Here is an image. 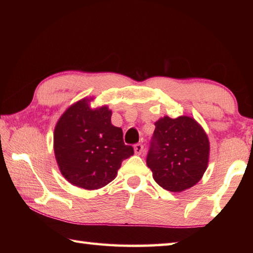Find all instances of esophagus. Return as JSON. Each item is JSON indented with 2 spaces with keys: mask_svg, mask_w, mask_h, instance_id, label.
I'll return each mask as SVG.
<instances>
[{
  "mask_svg": "<svg viewBox=\"0 0 253 253\" xmlns=\"http://www.w3.org/2000/svg\"><path fill=\"white\" fill-rule=\"evenodd\" d=\"M133 150H135V153L140 155L143 152V146L141 143H136L135 146H133Z\"/></svg>",
  "mask_w": 253,
  "mask_h": 253,
  "instance_id": "esophagus-1",
  "label": "esophagus"
}]
</instances>
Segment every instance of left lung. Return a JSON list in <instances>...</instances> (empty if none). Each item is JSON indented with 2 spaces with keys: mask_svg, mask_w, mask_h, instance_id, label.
Listing matches in <instances>:
<instances>
[{
  "mask_svg": "<svg viewBox=\"0 0 253 253\" xmlns=\"http://www.w3.org/2000/svg\"><path fill=\"white\" fill-rule=\"evenodd\" d=\"M147 165L154 180L171 192L195 186L207 170L210 142L195 118L164 116L154 123Z\"/></svg>",
  "mask_w": 253,
  "mask_h": 253,
  "instance_id": "left-lung-1",
  "label": "left lung"
}]
</instances>
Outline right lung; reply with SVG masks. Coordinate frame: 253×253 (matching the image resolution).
I'll use <instances>...</instances> for the list:
<instances>
[{"instance_id":"right-lung-1","label":"right lung","mask_w":253,"mask_h":253,"mask_svg":"<svg viewBox=\"0 0 253 253\" xmlns=\"http://www.w3.org/2000/svg\"><path fill=\"white\" fill-rule=\"evenodd\" d=\"M92 98L71 105L54 129V153L62 175L87 190L99 189L115 178L122 162L133 154L123 140L122 128L112 125L106 105L91 109Z\"/></svg>"}]
</instances>
